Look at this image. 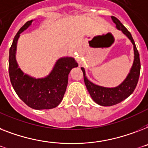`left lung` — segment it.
I'll list each match as a JSON object with an SVG mask.
<instances>
[{
  "label": "left lung",
  "instance_id": "8db88e82",
  "mask_svg": "<svg viewBox=\"0 0 148 148\" xmlns=\"http://www.w3.org/2000/svg\"><path fill=\"white\" fill-rule=\"evenodd\" d=\"M112 20L116 23V28L122 31L128 39H130L132 43L134 45V59L133 62V65L131 68L129 74H128L125 80L116 87L108 88L103 86H98L86 78L85 70L84 68H81V70L84 74V79L89 93L93 99L95 103L103 106H110L118 104L123 101L126 98H128L132 93L134 92V89L136 87L137 84L138 82L139 76H140V62L139 53L136 48L134 41L133 39L132 34L127 29L123 26V24L118 20L117 18L112 16Z\"/></svg>",
  "mask_w": 148,
  "mask_h": 148
}]
</instances>
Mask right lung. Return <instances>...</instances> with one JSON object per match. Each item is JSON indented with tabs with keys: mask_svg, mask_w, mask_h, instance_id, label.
Returning <instances> with one entry per match:
<instances>
[{
	"mask_svg": "<svg viewBox=\"0 0 148 148\" xmlns=\"http://www.w3.org/2000/svg\"><path fill=\"white\" fill-rule=\"evenodd\" d=\"M32 20L27 21L14 37L9 51V75L18 97L34 109H53L59 105L65 93L68 74L78 64L71 57L58 60L51 73L44 78H34L25 74L16 61V44L20 34L26 30Z\"/></svg>",
	"mask_w": 148,
	"mask_h": 148,
	"instance_id": "right-lung-1",
	"label": "right lung"
}]
</instances>
